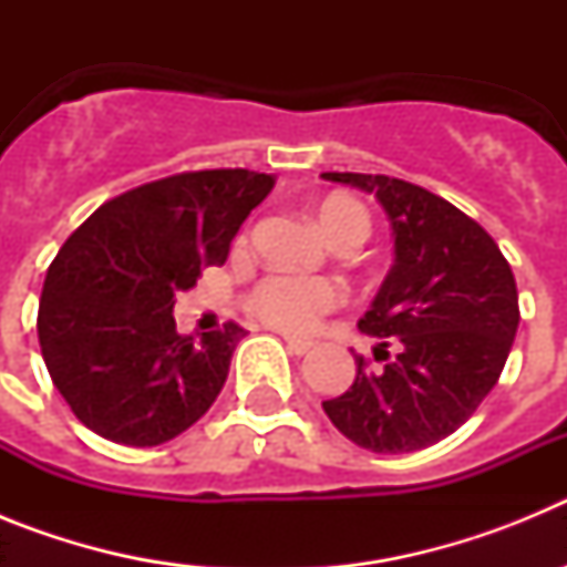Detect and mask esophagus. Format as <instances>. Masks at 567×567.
Instances as JSON below:
<instances>
[{
    "label": "esophagus",
    "instance_id": "esophagus-1",
    "mask_svg": "<svg viewBox=\"0 0 567 567\" xmlns=\"http://www.w3.org/2000/svg\"><path fill=\"white\" fill-rule=\"evenodd\" d=\"M312 340H298V338H287V349H289V352H292V354H298V358H300V354H309V352H312Z\"/></svg>",
    "mask_w": 567,
    "mask_h": 567
}]
</instances>
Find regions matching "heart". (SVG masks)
<instances>
[{"mask_svg": "<svg viewBox=\"0 0 567 567\" xmlns=\"http://www.w3.org/2000/svg\"><path fill=\"white\" fill-rule=\"evenodd\" d=\"M318 224L338 249L360 247L372 233V215L352 195H329L318 207ZM340 300L343 292L332 280L272 272L249 289L247 309L269 327L303 334L312 332Z\"/></svg>", "mask_w": 567, "mask_h": 567, "instance_id": "b5f03b06", "label": "heart"}]
</instances>
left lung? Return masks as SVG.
I'll list each match as a JSON object with an SVG mask.
<instances>
[{
  "label": "left lung",
  "instance_id": "obj_1",
  "mask_svg": "<svg viewBox=\"0 0 567 567\" xmlns=\"http://www.w3.org/2000/svg\"><path fill=\"white\" fill-rule=\"evenodd\" d=\"M323 178L378 195L394 227V267L358 323L380 340L383 369L354 354L358 378L323 412L360 449L417 452L457 432L497 385L519 323L517 280L497 240L440 195L392 175Z\"/></svg>",
  "mask_w": 567,
  "mask_h": 567
}]
</instances>
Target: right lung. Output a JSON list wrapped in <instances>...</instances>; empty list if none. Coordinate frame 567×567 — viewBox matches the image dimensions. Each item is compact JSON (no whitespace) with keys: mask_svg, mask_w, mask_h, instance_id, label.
I'll use <instances>...</instances> for the list:
<instances>
[{"mask_svg":"<svg viewBox=\"0 0 567 567\" xmlns=\"http://www.w3.org/2000/svg\"><path fill=\"white\" fill-rule=\"evenodd\" d=\"M272 187L255 169H187L115 195L64 240L37 329L50 380L90 432L147 449L215 403L244 329L178 334L175 292L221 267Z\"/></svg>","mask_w":567,"mask_h":567,"instance_id":"1","label":"right lung"}]
</instances>
